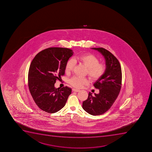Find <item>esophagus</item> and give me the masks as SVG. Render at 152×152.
<instances>
[{
  "mask_svg": "<svg viewBox=\"0 0 152 152\" xmlns=\"http://www.w3.org/2000/svg\"><path fill=\"white\" fill-rule=\"evenodd\" d=\"M72 91H73V92H79V91H80V90H78V89H72Z\"/></svg>",
  "mask_w": 152,
  "mask_h": 152,
  "instance_id": "esophagus-1",
  "label": "esophagus"
}]
</instances>
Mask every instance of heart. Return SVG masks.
<instances>
[{
	"label": "heart",
	"instance_id": "b5f03b06",
	"mask_svg": "<svg viewBox=\"0 0 152 152\" xmlns=\"http://www.w3.org/2000/svg\"><path fill=\"white\" fill-rule=\"evenodd\" d=\"M75 62H78L87 68V74L91 79L93 81L98 80L105 73L107 67L104 63H99V59L93 54H85L77 56L73 59H70L66 62L65 70L67 73L72 71ZM69 83L74 87L81 88L88 84L89 81L87 78L73 77L69 80Z\"/></svg>",
	"mask_w": 152,
	"mask_h": 152
}]
</instances>
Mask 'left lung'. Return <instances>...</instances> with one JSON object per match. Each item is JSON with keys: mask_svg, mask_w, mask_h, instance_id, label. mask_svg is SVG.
<instances>
[{"mask_svg": "<svg viewBox=\"0 0 152 152\" xmlns=\"http://www.w3.org/2000/svg\"><path fill=\"white\" fill-rule=\"evenodd\" d=\"M91 48L104 56L107 69L94 84L99 90V93L94 94L93 96L89 92L87 99L83 102L82 107L90 114L99 115L107 111L118 96L121 87V68L118 59L107 50L102 48Z\"/></svg>", "mask_w": 152, "mask_h": 152, "instance_id": "left-lung-1", "label": "left lung"}]
</instances>
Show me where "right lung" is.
Here are the masks:
<instances>
[{
  "label": "right lung",
  "instance_id": "obj_1",
  "mask_svg": "<svg viewBox=\"0 0 152 152\" xmlns=\"http://www.w3.org/2000/svg\"><path fill=\"white\" fill-rule=\"evenodd\" d=\"M73 54L72 50L50 48L38 53L28 73V86L32 98L40 109L53 113L64 107L71 89L56 88L54 84L65 74L66 62Z\"/></svg>",
  "mask_w": 152,
  "mask_h": 152
}]
</instances>
